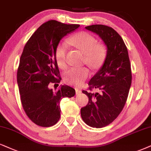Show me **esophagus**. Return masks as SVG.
Segmentation results:
<instances>
[{
	"label": "esophagus",
	"mask_w": 151,
	"mask_h": 151,
	"mask_svg": "<svg viewBox=\"0 0 151 151\" xmlns=\"http://www.w3.org/2000/svg\"><path fill=\"white\" fill-rule=\"evenodd\" d=\"M75 91H76V95H79L81 93V91L79 88H76Z\"/></svg>",
	"instance_id": "34e87169"
}]
</instances>
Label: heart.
<instances>
[{
  "mask_svg": "<svg viewBox=\"0 0 151 151\" xmlns=\"http://www.w3.org/2000/svg\"><path fill=\"white\" fill-rule=\"evenodd\" d=\"M70 42L85 54L87 63L93 67L99 66L106 56V49L103 45H97L96 39L86 32L77 33L71 37ZM68 49V42L62 41L57 46L55 56L58 65L62 69L67 67L66 55ZM89 70L87 68H72L65 72L64 81L72 86H80L88 77Z\"/></svg>",
  "mask_w": 151,
  "mask_h": 151,
  "instance_id": "1",
  "label": "heart"
}]
</instances>
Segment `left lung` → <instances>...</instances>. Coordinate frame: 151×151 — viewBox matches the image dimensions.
Instances as JSON below:
<instances>
[{
	"label": "left lung",
	"mask_w": 151,
	"mask_h": 151,
	"mask_svg": "<svg viewBox=\"0 0 151 151\" xmlns=\"http://www.w3.org/2000/svg\"><path fill=\"white\" fill-rule=\"evenodd\" d=\"M85 28L99 35L106 47L104 61L88 83L91 91L95 88L101 93L82 91L88 97V104L81 109L82 119L100 128L111 123L125 106L132 83L131 65L126 46L115 30L101 24Z\"/></svg>",
	"instance_id": "8db88e82"
}]
</instances>
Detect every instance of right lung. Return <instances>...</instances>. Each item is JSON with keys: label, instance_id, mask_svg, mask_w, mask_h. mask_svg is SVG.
<instances>
[{"label": "right lung", "instance_id": "add662e5", "mask_svg": "<svg viewBox=\"0 0 151 151\" xmlns=\"http://www.w3.org/2000/svg\"><path fill=\"white\" fill-rule=\"evenodd\" d=\"M79 26L50 20L41 25L25 45L17 70V83L23 108L36 125H55L60 117V100L75 95V90L67 85L54 92L49 84L61 80L55 56L57 46Z\"/></svg>", "mask_w": 151, "mask_h": 151}]
</instances>
